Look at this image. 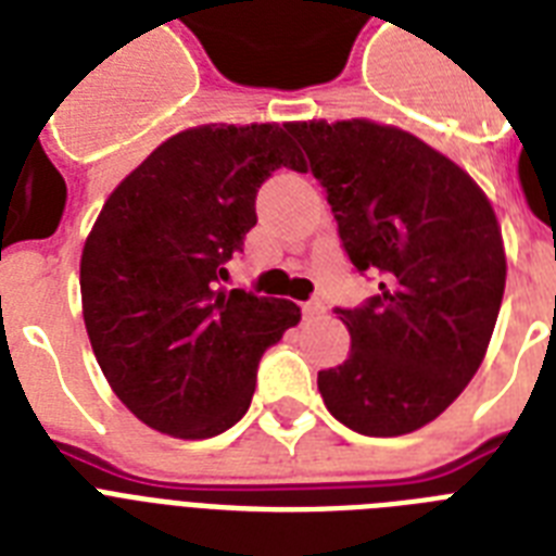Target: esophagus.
Masks as SVG:
<instances>
[{"label": "esophagus", "instance_id": "34e87169", "mask_svg": "<svg viewBox=\"0 0 556 556\" xmlns=\"http://www.w3.org/2000/svg\"><path fill=\"white\" fill-rule=\"evenodd\" d=\"M301 309H304V318H318V315L327 313V306L321 301H306V304H301Z\"/></svg>", "mask_w": 556, "mask_h": 556}]
</instances>
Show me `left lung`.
<instances>
[{"instance_id":"obj_1","label":"left lung","mask_w":556,"mask_h":556,"mask_svg":"<svg viewBox=\"0 0 556 556\" xmlns=\"http://www.w3.org/2000/svg\"><path fill=\"white\" fill-rule=\"evenodd\" d=\"M327 192L341 247L379 292L336 306L348 362L318 372L327 410L362 437L419 430L482 364L505 292L488 198L456 163L370 119L290 123Z\"/></svg>"}]
</instances>
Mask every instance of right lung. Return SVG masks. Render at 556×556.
Here are the masks:
<instances>
[{
	"label": "right lung",
	"mask_w": 556,
	"mask_h": 556,
	"mask_svg": "<svg viewBox=\"0 0 556 556\" xmlns=\"http://www.w3.org/2000/svg\"><path fill=\"white\" fill-rule=\"evenodd\" d=\"M278 168L306 172L287 126L189 128L111 192L88 235V339L119 402L160 433L232 428L250 410L261 355L301 321L292 301L220 290Z\"/></svg>",
	"instance_id": "add662e5"
}]
</instances>
